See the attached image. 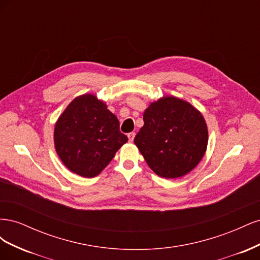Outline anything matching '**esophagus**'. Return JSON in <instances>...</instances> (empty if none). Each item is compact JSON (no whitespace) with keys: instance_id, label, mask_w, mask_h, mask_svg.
<instances>
[{"instance_id":"esophagus-1","label":"esophagus","mask_w":260,"mask_h":260,"mask_svg":"<svg viewBox=\"0 0 260 260\" xmlns=\"http://www.w3.org/2000/svg\"><path fill=\"white\" fill-rule=\"evenodd\" d=\"M135 137H136V133L135 132L128 133V139H129L130 142H133V140H135Z\"/></svg>"}]
</instances>
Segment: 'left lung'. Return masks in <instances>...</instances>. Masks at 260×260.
<instances>
[{
  "mask_svg": "<svg viewBox=\"0 0 260 260\" xmlns=\"http://www.w3.org/2000/svg\"><path fill=\"white\" fill-rule=\"evenodd\" d=\"M143 120L135 144L156 175L175 179L198 166L208 142L207 125L198 109L165 96L145 109Z\"/></svg>",
  "mask_w": 260,
  "mask_h": 260,
  "instance_id": "obj_1",
  "label": "left lung"
}]
</instances>
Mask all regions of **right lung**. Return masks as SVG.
<instances>
[{
    "label": "right lung",
    "mask_w": 260,
    "mask_h": 260,
    "mask_svg": "<svg viewBox=\"0 0 260 260\" xmlns=\"http://www.w3.org/2000/svg\"><path fill=\"white\" fill-rule=\"evenodd\" d=\"M127 141L117 117L92 94L76 98L55 124L59 158L70 171L85 178L98 176Z\"/></svg>",
    "instance_id": "right-lung-1"
}]
</instances>
